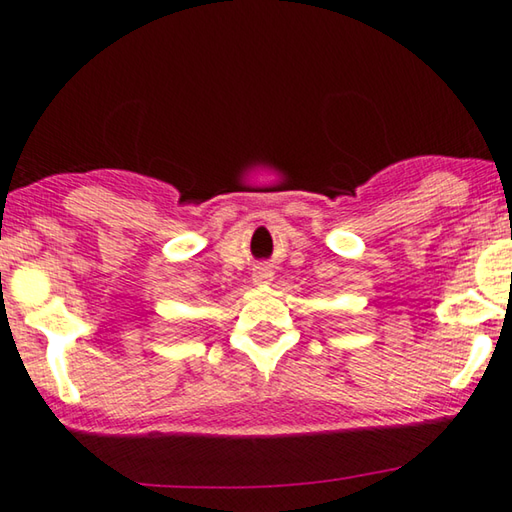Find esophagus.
<instances>
[{
	"mask_svg": "<svg viewBox=\"0 0 512 512\" xmlns=\"http://www.w3.org/2000/svg\"><path fill=\"white\" fill-rule=\"evenodd\" d=\"M268 280H271V273H262V275L257 277L259 284H268Z\"/></svg>",
	"mask_w": 512,
	"mask_h": 512,
	"instance_id": "34e87169",
	"label": "esophagus"
}]
</instances>
